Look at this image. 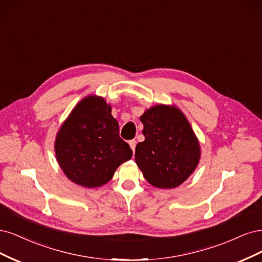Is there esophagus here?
<instances>
[{"mask_svg":"<svg viewBox=\"0 0 262 262\" xmlns=\"http://www.w3.org/2000/svg\"><path fill=\"white\" fill-rule=\"evenodd\" d=\"M136 145H137V141L136 140H130L129 141V146H130V148H132V150L133 151H135V148H136Z\"/></svg>","mask_w":262,"mask_h":262,"instance_id":"34e87169","label":"esophagus"}]
</instances>
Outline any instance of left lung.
I'll return each mask as SVG.
<instances>
[{
  "label": "left lung",
  "mask_w": 262,
  "mask_h": 262,
  "mask_svg": "<svg viewBox=\"0 0 262 262\" xmlns=\"http://www.w3.org/2000/svg\"><path fill=\"white\" fill-rule=\"evenodd\" d=\"M145 140L136 146L135 161L157 188L179 187L198 166L199 140L186 116L175 105L158 104L140 116Z\"/></svg>",
  "instance_id": "1"
}]
</instances>
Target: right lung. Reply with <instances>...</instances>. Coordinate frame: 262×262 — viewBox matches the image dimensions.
<instances>
[{"instance_id":"1","label":"right lung","mask_w":262,"mask_h":262,"mask_svg":"<svg viewBox=\"0 0 262 262\" xmlns=\"http://www.w3.org/2000/svg\"><path fill=\"white\" fill-rule=\"evenodd\" d=\"M102 97L88 96L76 104L58 129L55 158L67 179L96 188L112 179L133 151L120 137L119 123Z\"/></svg>"}]
</instances>
